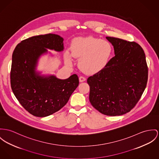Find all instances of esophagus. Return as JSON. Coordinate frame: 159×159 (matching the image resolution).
<instances>
[{
	"instance_id": "34e87169",
	"label": "esophagus",
	"mask_w": 159,
	"mask_h": 159,
	"mask_svg": "<svg viewBox=\"0 0 159 159\" xmlns=\"http://www.w3.org/2000/svg\"><path fill=\"white\" fill-rule=\"evenodd\" d=\"M85 77H82V76H80V77H79V82H85Z\"/></svg>"
}]
</instances>
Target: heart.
<instances>
[{
	"label": "heart",
	"mask_w": 159,
	"mask_h": 159,
	"mask_svg": "<svg viewBox=\"0 0 159 159\" xmlns=\"http://www.w3.org/2000/svg\"><path fill=\"white\" fill-rule=\"evenodd\" d=\"M113 51V46L110 42L93 37H77L71 45L72 55L80 59V69L88 74L103 70L109 64ZM65 61L68 65L73 63L72 56L68 51L65 54Z\"/></svg>",
	"instance_id": "b5f03b06"
}]
</instances>
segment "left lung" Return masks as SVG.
I'll return each instance as SVG.
<instances>
[{"label":"left lung","mask_w":159,"mask_h":159,"mask_svg":"<svg viewBox=\"0 0 159 159\" xmlns=\"http://www.w3.org/2000/svg\"><path fill=\"white\" fill-rule=\"evenodd\" d=\"M115 56L102 71L90 76L89 99L103 114L116 116L129 112L147 86L148 67L142 48L134 42L106 37Z\"/></svg>","instance_id":"1"}]
</instances>
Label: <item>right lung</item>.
Instances as JSON below:
<instances>
[{"instance_id":"add662e5","label":"right lung","mask_w":159,"mask_h":159,"mask_svg":"<svg viewBox=\"0 0 159 159\" xmlns=\"http://www.w3.org/2000/svg\"><path fill=\"white\" fill-rule=\"evenodd\" d=\"M47 49L63 51V39L55 34L31 37L19 43L12 53V92L25 110L39 117L61 110L79 84L75 74L60 79L54 75H42L37 71L39 59L48 53Z\"/></svg>"}]
</instances>
